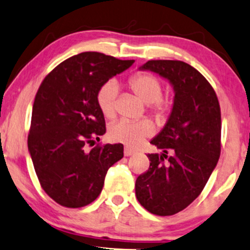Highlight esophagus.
<instances>
[{
  "label": "esophagus",
  "mask_w": 250,
  "mask_h": 250,
  "mask_svg": "<svg viewBox=\"0 0 250 250\" xmlns=\"http://www.w3.org/2000/svg\"><path fill=\"white\" fill-rule=\"evenodd\" d=\"M123 154H125V156H130V155L135 154V151L133 150V149H130V148H127V147H125V150H123Z\"/></svg>",
  "instance_id": "1"
}]
</instances>
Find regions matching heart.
<instances>
[{
	"label": "heart",
	"mask_w": 250,
	"mask_h": 250,
	"mask_svg": "<svg viewBox=\"0 0 250 250\" xmlns=\"http://www.w3.org/2000/svg\"><path fill=\"white\" fill-rule=\"evenodd\" d=\"M130 90L145 103H148L149 111L157 121H165L171 113L173 101L163 97V84L156 76L150 73H136L129 79ZM119 85L115 81H108L99 89L96 95L97 105L105 119H113L116 115V100ZM153 133V125L148 120L139 122L121 120L109 128V137L115 142L123 143L128 147H137L145 139Z\"/></svg>",
	"instance_id": "b5f03b06"
}]
</instances>
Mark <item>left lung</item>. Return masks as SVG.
<instances>
[{
  "label": "left lung",
  "mask_w": 250,
  "mask_h": 250,
  "mask_svg": "<svg viewBox=\"0 0 250 250\" xmlns=\"http://www.w3.org/2000/svg\"><path fill=\"white\" fill-rule=\"evenodd\" d=\"M141 69L169 80L175 97L167 125L150 141L163 154L147 155L150 166L136 179L135 193L149 213L170 216L199 196L216 167L221 154L220 103L207 79L188 63L150 60Z\"/></svg>",
  "instance_id": "obj_1"
}]
</instances>
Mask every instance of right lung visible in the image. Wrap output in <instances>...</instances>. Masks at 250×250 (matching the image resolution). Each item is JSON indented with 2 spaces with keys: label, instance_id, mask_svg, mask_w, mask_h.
Wrapping results in <instances>:
<instances>
[{
  "label": "right lung",
  "instance_id": "right-lung-1",
  "mask_svg": "<svg viewBox=\"0 0 250 250\" xmlns=\"http://www.w3.org/2000/svg\"><path fill=\"white\" fill-rule=\"evenodd\" d=\"M134 62L85 51L60 63L37 90L28 149L42 189L63 207L95 201L108 169L123 157L121 143L96 145L89 153L85 146L105 133L97 91Z\"/></svg>",
  "mask_w": 250,
  "mask_h": 250
}]
</instances>
